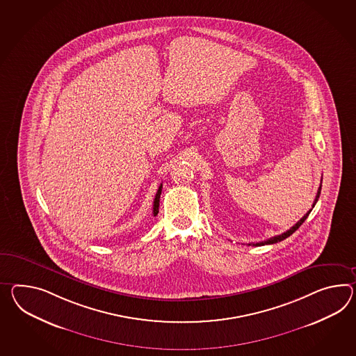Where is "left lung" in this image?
Instances as JSON below:
<instances>
[{"label":"left lung","mask_w":356,"mask_h":356,"mask_svg":"<svg viewBox=\"0 0 356 356\" xmlns=\"http://www.w3.org/2000/svg\"><path fill=\"white\" fill-rule=\"evenodd\" d=\"M321 186H319V189H318V194H316V197H315V200H314V203H312V209H314V206L316 204V202L319 200V195H321ZM312 209L310 211H307V213L304 215V217L300 220V221H297V224L296 225L292 226L289 230H286V233H283V234L275 235V236H271L269 238L268 241H265V242H259V243H250L248 245H254V247H260V245H265V244H274V243L282 242V241H284L286 238H288L289 235L293 234L296 230L300 227V226L302 225L305 222V220L307 218V216L310 215V212H312Z\"/></svg>","instance_id":"1"}]
</instances>
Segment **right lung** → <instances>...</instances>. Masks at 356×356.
Masks as SVG:
<instances>
[{
    "instance_id": "add662e5",
    "label": "right lung",
    "mask_w": 356,
    "mask_h": 356,
    "mask_svg": "<svg viewBox=\"0 0 356 356\" xmlns=\"http://www.w3.org/2000/svg\"><path fill=\"white\" fill-rule=\"evenodd\" d=\"M161 193H162V184L159 185V188H158V191H156V198H154V202H153V215H154V216H156L158 209H159V198H161Z\"/></svg>"
}]
</instances>
